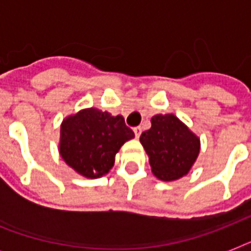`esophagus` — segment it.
<instances>
[{
    "label": "esophagus",
    "mask_w": 251,
    "mask_h": 251,
    "mask_svg": "<svg viewBox=\"0 0 251 251\" xmlns=\"http://www.w3.org/2000/svg\"><path fill=\"white\" fill-rule=\"evenodd\" d=\"M134 134H135V137L139 138L142 134V127L141 126H137V127H134Z\"/></svg>",
    "instance_id": "34e87169"
}]
</instances>
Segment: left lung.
Segmentation results:
<instances>
[{
  "label": "left lung",
  "instance_id": "8db88e82",
  "mask_svg": "<svg viewBox=\"0 0 251 251\" xmlns=\"http://www.w3.org/2000/svg\"><path fill=\"white\" fill-rule=\"evenodd\" d=\"M149 155L151 171L161 181H175L189 173L201 150L199 138L175 114H156L151 129L139 138Z\"/></svg>",
  "mask_w": 251,
  "mask_h": 251
}]
</instances>
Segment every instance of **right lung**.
Here are the masks:
<instances>
[{
	"label": "right lung",
	"instance_id": "right-lung-1",
	"mask_svg": "<svg viewBox=\"0 0 251 251\" xmlns=\"http://www.w3.org/2000/svg\"><path fill=\"white\" fill-rule=\"evenodd\" d=\"M133 138V130L125 125L122 116L87 108L62 121L58 150L76 173L99 178L112 169L118 150Z\"/></svg>",
	"mask_w": 251,
	"mask_h": 251
}]
</instances>
